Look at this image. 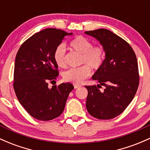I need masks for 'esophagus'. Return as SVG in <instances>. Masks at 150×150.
<instances>
[{
  "mask_svg": "<svg viewBox=\"0 0 150 150\" xmlns=\"http://www.w3.org/2000/svg\"><path fill=\"white\" fill-rule=\"evenodd\" d=\"M80 87H81V85H78V84H74V88H75V89L80 88Z\"/></svg>",
  "mask_w": 150,
  "mask_h": 150,
  "instance_id": "34e87169",
  "label": "esophagus"
}]
</instances>
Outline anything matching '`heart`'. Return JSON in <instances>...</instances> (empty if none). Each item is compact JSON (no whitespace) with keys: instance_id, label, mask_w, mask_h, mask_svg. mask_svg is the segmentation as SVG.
<instances>
[{"instance_id":"obj_1","label":"heart","mask_w":150,"mask_h":150,"mask_svg":"<svg viewBox=\"0 0 150 150\" xmlns=\"http://www.w3.org/2000/svg\"><path fill=\"white\" fill-rule=\"evenodd\" d=\"M70 48L82 54L80 63H85L77 68H72L63 74L65 81L70 83H81L85 79L91 74L90 67L93 70H98L104 61L105 52L102 46H93L91 41L83 36H78L70 42ZM54 60L58 67H65L66 65L65 60V47L60 45L57 46L54 52Z\"/></svg>"}]
</instances>
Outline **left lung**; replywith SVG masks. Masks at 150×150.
<instances>
[{
  "label": "left lung",
  "mask_w": 150,
  "mask_h": 150,
  "mask_svg": "<svg viewBox=\"0 0 150 150\" xmlns=\"http://www.w3.org/2000/svg\"><path fill=\"white\" fill-rule=\"evenodd\" d=\"M99 41L105 56L103 65L92 77L100 84L85 86L88 91L86 108L90 115L110 120L120 115L129 105L139 85L136 55L131 46L109 30L86 31ZM104 86L103 91L99 88Z\"/></svg>",
  "instance_id": "8db88e82"
}]
</instances>
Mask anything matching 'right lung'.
Wrapping results in <instances>:
<instances>
[{"label": "right lung", "instance_id": "obj_1", "mask_svg": "<svg viewBox=\"0 0 150 150\" xmlns=\"http://www.w3.org/2000/svg\"><path fill=\"white\" fill-rule=\"evenodd\" d=\"M62 30L46 28L25 40L15 60L13 88L21 105L33 117L48 121L57 117L65 108L74 87L65 83L52 88L48 82L58 76L54 52L66 35Z\"/></svg>", "mask_w": 150, "mask_h": 150}]
</instances>
